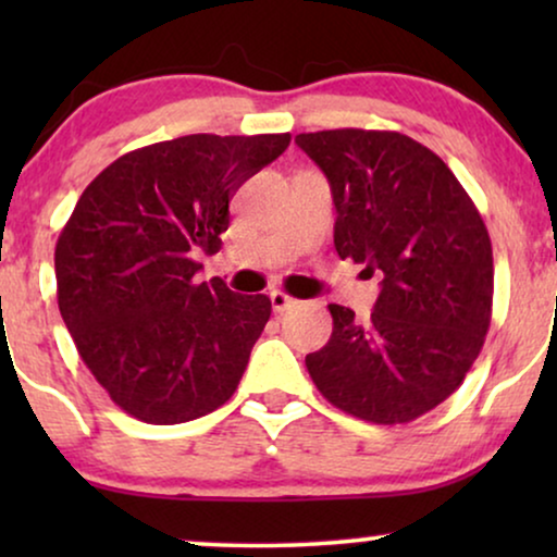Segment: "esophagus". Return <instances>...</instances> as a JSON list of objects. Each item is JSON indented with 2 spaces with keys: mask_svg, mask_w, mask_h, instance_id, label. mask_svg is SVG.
I'll use <instances>...</instances> for the list:
<instances>
[{
  "mask_svg": "<svg viewBox=\"0 0 557 557\" xmlns=\"http://www.w3.org/2000/svg\"><path fill=\"white\" fill-rule=\"evenodd\" d=\"M296 301L294 296H288L286 292H271V307H273V311H276V314H284V311H288L292 307H296Z\"/></svg>",
  "mask_w": 557,
  "mask_h": 557,
  "instance_id": "obj_1",
  "label": "esophagus"
}]
</instances>
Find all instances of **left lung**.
<instances>
[{
  "label": "left lung",
  "instance_id": "left-lung-1",
  "mask_svg": "<svg viewBox=\"0 0 557 557\" xmlns=\"http://www.w3.org/2000/svg\"><path fill=\"white\" fill-rule=\"evenodd\" d=\"M296 144L330 180L339 258L383 273L364 322L330 304L332 337L307 355L309 375L360 421H416L463 383L490 332L484 220L444 159L406 134L332 128Z\"/></svg>",
  "mask_w": 557,
  "mask_h": 557
}]
</instances>
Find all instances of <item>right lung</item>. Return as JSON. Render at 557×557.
I'll return each mask as SVG.
<instances>
[{
  "mask_svg": "<svg viewBox=\"0 0 557 557\" xmlns=\"http://www.w3.org/2000/svg\"><path fill=\"white\" fill-rule=\"evenodd\" d=\"M292 134H189L111 162L83 189L55 246L58 307L81 360L128 416L195 421L231 400L271 317L263 294L197 284L243 182Z\"/></svg>",
  "mask_w": 557,
  "mask_h": 557,
  "instance_id": "add662e5",
  "label": "right lung"
}]
</instances>
